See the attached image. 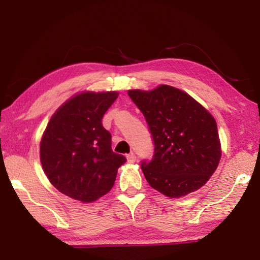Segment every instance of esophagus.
<instances>
[{
  "mask_svg": "<svg viewBox=\"0 0 260 260\" xmlns=\"http://www.w3.org/2000/svg\"><path fill=\"white\" fill-rule=\"evenodd\" d=\"M126 158H127V161H128V162H134L136 160V156L134 155L133 152L128 153V155L126 156Z\"/></svg>",
  "mask_w": 260,
  "mask_h": 260,
  "instance_id": "obj_1",
  "label": "esophagus"
}]
</instances>
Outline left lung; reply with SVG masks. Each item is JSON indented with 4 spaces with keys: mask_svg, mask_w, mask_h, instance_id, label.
I'll use <instances>...</instances> for the list:
<instances>
[{
    "mask_svg": "<svg viewBox=\"0 0 260 260\" xmlns=\"http://www.w3.org/2000/svg\"><path fill=\"white\" fill-rule=\"evenodd\" d=\"M128 95L146 118L155 146L151 160L141 161L148 183L175 199L208 182L221 157L214 118L191 96L167 85Z\"/></svg>",
    "mask_w": 260,
    "mask_h": 260,
    "instance_id": "left-lung-1",
    "label": "left lung"
}]
</instances>
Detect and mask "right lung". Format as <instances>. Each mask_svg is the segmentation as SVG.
<instances>
[{
    "label": "right lung",
    "mask_w": 260,
    "mask_h": 260,
    "mask_svg": "<svg viewBox=\"0 0 260 260\" xmlns=\"http://www.w3.org/2000/svg\"><path fill=\"white\" fill-rule=\"evenodd\" d=\"M116 91L82 93L57 110L41 140L42 169L52 186L71 199L89 203L111 190L126 157L112 151L102 118Z\"/></svg>",
    "instance_id": "right-lung-1"
}]
</instances>
